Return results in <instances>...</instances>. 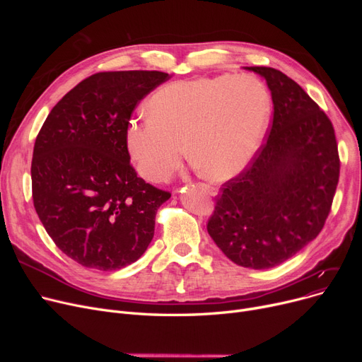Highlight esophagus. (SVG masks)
I'll return each instance as SVG.
<instances>
[{
  "instance_id": "obj_1",
  "label": "esophagus",
  "mask_w": 362,
  "mask_h": 362,
  "mask_svg": "<svg viewBox=\"0 0 362 362\" xmlns=\"http://www.w3.org/2000/svg\"><path fill=\"white\" fill-rule=\"evenodd\" d=\"M204 189H206L208 191V194L210 195H213V197H216L217 195V189L214 187V186H210V185H201Z\"/></svg>"
}]
</instances>
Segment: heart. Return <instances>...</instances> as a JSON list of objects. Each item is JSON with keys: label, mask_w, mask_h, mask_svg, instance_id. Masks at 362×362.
Listing matches in <instances>:
<instances>
[{"label": "heart", "mask_w": 362, "mask_h": 362, "mask_svg": "<svg viewBox=\"0 0 362 362\" xmlns=\"http://www.w3.org/2000/svg\"><path fill=\"white\" fill-rule=\"evenodd\" d=\"M146 114L129 126L126 136L144 179L167 180L187 148L205 179L224 182L254 160L267 127L270 95L251 74L198 78L157 89L146 103Z\"/></svg>", "instance_id": "obj_1"}]
</instances>
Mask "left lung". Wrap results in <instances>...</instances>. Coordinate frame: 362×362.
I'll list each match as a JSON object with an SVG mask.
<instances>
[{"label": "left lung", "mask_w": 362, "mask_h": 362, "mask_svg": "<svg viewBox=\"0 0 362 362\" xmlns=\"http://www.w3.org/2000/svg\"><path fill=\"white\" fill-rule=\"evenodd\" d=\"M265 79L273 123L250 167L226 182L206 230L240 267H276L317 238L339 182L334 129L295 81L272 67H245Z\"/></svg>", "instance_id": "8db88e82"}]
</instances>
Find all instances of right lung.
Masks as SVG:
<instances>
[{"label":"right lung","mask_w":362,"mask_h":362,"mask_svg":"<svg viewBox=\"0 0 362 362\" xmlns=\"http://www.w3.org/2000/svg\"><path fill=\"white\" fill-rule=\"evenodd\" d=\"M168 73L103 71L55 104L35 141L32 197L54 243L83 267L112 272L135 262L154 238L171 197L130 165L127 127L136 104Z\"/></svg>","instance_id":"add662e5"}]
</instances>
